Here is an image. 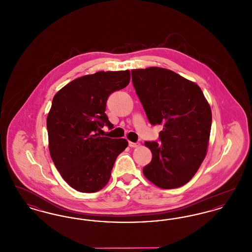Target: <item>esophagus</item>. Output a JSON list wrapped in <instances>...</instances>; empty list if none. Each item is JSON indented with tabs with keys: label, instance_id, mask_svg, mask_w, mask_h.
<instances>
[{
	"label": "esophagus",
	"instance_id": "obj_1",
	"mask_svg": "<svg viewBox=\"0 0 252 252\" xmlns=\"http://www.w3.org/2000/svg\"><path fill=\"white\" fill-rule=\"evenodd\" d=\"M128 145H129L130 147H133V148H134V147H138V146L140 145V144H139V143H132V142H129V143H128Z\"/></svg>",
	"mask_w": 252,
	"mask_h": 252
}]
</instances>
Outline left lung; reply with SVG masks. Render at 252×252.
<instances>
[{
    "label": "left lung",
    "mask_w": 252,
    "mask_h": 252,
    "mask_svg": "<svg viewBox=\"0 0 252 252\" xmlns=\"http://www.w3.org/2000/svg\"><path fill=\"white\" fill-rule=\"evenodd\" d=\"M132 83L151 125H162L159 143L145 142L152 160L144 177L161 189L192 180L210 140L212 110L199 86L159 67L132 70Z\"/></svg>",
    "instance_id": "left-lung-1"
}]
</instances>
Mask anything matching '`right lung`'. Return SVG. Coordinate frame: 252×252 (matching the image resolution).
I'll list each match as a JSON object with an SVG mask.
<instances>
[{
	"label": "right lung",
	"mask_w": 252,
	"mask_h": 252,
	"mask_svg": "<svg viewBox=\"0 0 252 252\" xmlns=\"http://www.w3.org/2000/svg\"><path fill=\"white\" fill-rule=\"evenodd\" d=\"M129 81V70L97 72L72 80L53 98L46 121L50 155L63 180L78 192L103 189L127 147L126 139L101 137L97 131L105 125L112 128L105 113L107 100Z\"/></svg>",
	"instance_id": "1"
}]
</instances>
